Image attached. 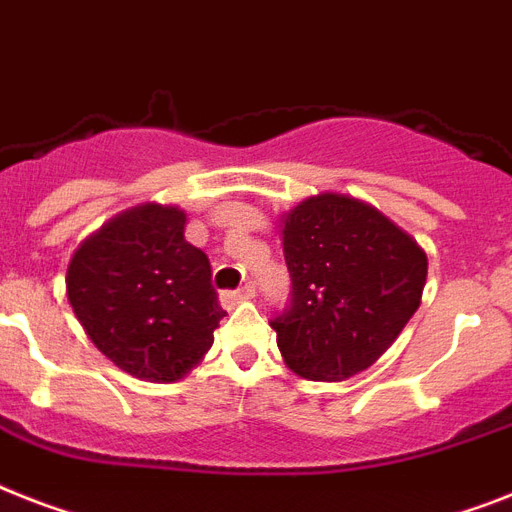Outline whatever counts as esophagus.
<instances>
[{"label":"esophagus","mask_w":512,"mask_h":512,"mask_svg":"<svg viewBox=\"0 0 512 512\" xmlns=\"http://www.w3.org/2000/svg\"><path fill=\"white\" fill-rule=\"evenodd\" d=\"M252 297H255V286L247 284V286H242V289H236V292H223L220 294V302H223V307H228V310H231L234 305H239V302H247V299H252Z\"/></svg>","instance_id":"obj_1"}]
</instances>
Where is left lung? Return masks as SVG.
Masks as SVG:
<instances>
[{
  "mask_svg": "<svg viewBox=\"0 0 512 512\" xmlns=\"http://www.w3.org/2000/svg\"><path fill=\"white\" fill-rule=\"evenodd\" d=\"M281 244L292 307L270 328L297 376L344 381L371 368L421 307L429 257L363 199L307 197L281 215Z\"/></svg>",
  "mask_w": 512,
  "mask_h": 512,
  "instance_id": "1",
  "label": "left lung"
}]
</instances>
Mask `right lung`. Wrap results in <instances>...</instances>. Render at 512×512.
Masks as SVG:
<instances>
[{
  "instance_id": "right-lung-1",
  "label": "right lung",
  "mask_w": 512,
  "mask_h": 512,
  "mask_svg": "<svg viewBox=\"0 0 512 512\" xmlns=\"http://www.w3.org/2000/svg\"><path fill=\"white\" fill-rule=\"evenodd\" d=\"M186 213L144 202L83 239L68 263V302L94 347L128 376L184 378L223 318L210 260L184 239Z\"/></svg>"
}]
</instances>
